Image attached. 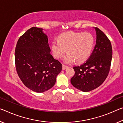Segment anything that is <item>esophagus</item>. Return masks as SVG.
Here are the masks:
<instances>
[{"instance_id": "1", "label": "esophagus", "mask_w": 123, "mask_h": 123, "mask_svg": "<svg viewBox=\"0 0 123 123\" xmlns=\"http://www.w3.org/2000/svg\"><path fill=\"white\" fill-rule=\"evenodd\" d=\"M68 67V66L65 65H62V69H63V70H65L66 68H67Z\"/></svg>"}]
</instances>
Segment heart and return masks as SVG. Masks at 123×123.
Wrapping results in <instances>:
<instances>
[{"label":"heart","mask_w":123,"mask_h":123,"mask_svg":"<svg viewBox=\"0 0 123 123\" xmlns=\"http://www.w3.org/2000/svg\"><path fill=\"white\" fill-rule=\"evenodd\" d=\"M94 45V39L90 33L69 32L63 34L58 40L52 44V51L55 57L62 58L67 50L65 62L70 63L75 61L80 63L89 58Z\"/></svg>","instance_id":"obj_1"}]
</instances>
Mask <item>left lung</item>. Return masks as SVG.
I'll list each match as a JSON object with an SVG mask.
<instances>
[{"label":"left lung","mask_w":123,"mask_h":123,"mask_svg":"<svg viewBox=\"0 0 123 123\" xmlns=\"http://www.w3.org/2000/svg\"><path fill=\"white\" fill-rule=\"evenodd\" d=\"M95 30L96 44L92 53L86 62L73 67L75 74L71 79L73 86L84 92L92 90L104 82L112 62V48L110 39L98 28Z\"/></svg>","instance_id":"1"}]
</instances>
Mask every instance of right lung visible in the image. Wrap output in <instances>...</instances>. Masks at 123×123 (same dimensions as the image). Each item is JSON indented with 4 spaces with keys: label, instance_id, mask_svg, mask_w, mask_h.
<instances>
[{
    "label": "right lung",
    "instance_id": "1",
    "mask_svg": "<svg viewBox=\"0 0 123 123\" xmlns=\"http://www.w3.org/2000/svg\"><path fill=\"white\" fill-rule=\"evenodd\" d=\"M42 29L32 27L17 41L15 51V67L25 86L36 92L51 89L62 64L50 54L48 37Z\"/></svg>",
    "mask_w": 123,
    "mask_h": 123
}]
</instances>
